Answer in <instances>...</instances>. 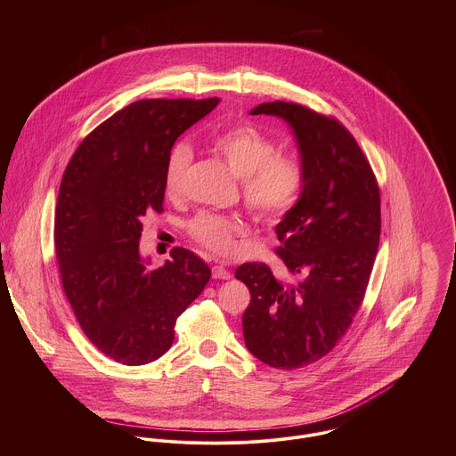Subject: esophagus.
I'll list each match as a JSON object with an SVG mask.
<instances>
[{"label":"esophagus","mask_w":456,"mask_h":456,"mask_svg":"<svg viewBox=\"0 0 456 456\" xmlns=\"http://www.w3.org/2000/svg\"><path fill=\"white\" fill-rule=\"evenodd\" d=\"M212 277L214 279H230V272L223 265H214L212 266Z\"/></svg>","instance_id":"obj_1"}]
</instances>
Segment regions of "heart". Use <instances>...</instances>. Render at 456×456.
<instances>
[{"instance_id": "b5f03b06", "label": "heart", "mask_w": 456, "mask_h": 456, "mask_svg": "<svg viewBox=\"0 0 456 456\" xmlns=\"http://www.w3.org/2000/svg\"><path fill=\"white\" fill-rule=\"evenodd\" d=\"M208 143L240 177L244 203L258 219H279L295 207L305 184V163L300 154L277 152L275 140L255 125L214 131ZM191 159L190 145L177 143L172 147L163 172L167 196H181ZM242 232L244 223L240 219L207 210L198 212L188 223L190 237L217 255L232 253L235 239Z\"/></svg>"}]
</instances>
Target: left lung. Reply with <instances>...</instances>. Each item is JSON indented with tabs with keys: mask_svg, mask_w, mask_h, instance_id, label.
Here are the masks:
<instances>
[{
	"mask_svg": "<svg viewBox=\"0 0 456 456\" xmlns=\"http://www.w3.org/2000/svg\"><path fill=\"white\" fill-rule=\"evenodd\" d=\"M251 114L288 121L305 163L300 200L275 226V255L288 277L255 261L235 270L251 293L246 347L273 369L293 370L326 356L363 302L381 235V193L358 142L335 118L288 102L261 103Z\"/></svg>",
	"mask_w": 456,
	"mask_h": 456,
	"instance_id": "8db88e82",
	"label": "left lung"
}]
</instances>
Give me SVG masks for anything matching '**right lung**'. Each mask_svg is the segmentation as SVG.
<instances>
[{
    "mask_svg": "<svg viewBox=\"0 0 456 456\" xmlns=\"http://www.w3.org/2000/svg\"><path fill=\"white\" fill-rule=\"evenodd\" d=\"M217 98L138 100L91 131L66 165L54 217L63 291L86 337L123 365L163 356L210 268L184 248L154 270L140 258L142 219L163 210L172 145Z\"/></svg>",
    "mask_w": 456,
    "mask_h": 456,
    "instance_id": "add662e5",
    "label": "right lung"
}]
</instances>
